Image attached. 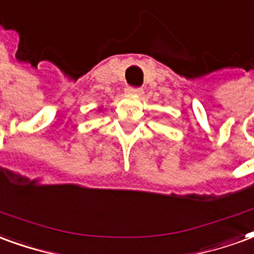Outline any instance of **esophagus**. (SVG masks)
Wrapping results in <instances>:
<instances>
[{"label":"esophagus","instance_id":"34e87169","mask_svg":"<svg viewBox=\"0 0 254 254\" xmlns=\"http://www.w3.org/2000/svg\"><path fill=\"white\" fill-rule=\"evenodd\" d=\"M127 93L136 95V96H141V95H143V89H141V88H132V86H129V88H127Z\"/></svg>","mask_w":254,"mask_h":254}]
</instances>
